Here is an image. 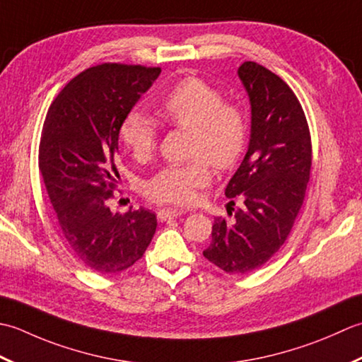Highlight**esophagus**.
<instances>
[{
    "label": "esophagus",
    "instance_id": "esophagus-1",
    "mask_svg": "<svg viewBox=\"0 0 362 362\" xmlns=\"http://www.w3.org/2000/svg\"><path fill=\"white\" fill-rule=\"evenodd\" d=\"M184 211L182 209H173V208H167V209H159L158 211V218L160 222H165V220H170L181 216Z\"/></svg>",
    "mask_w": 362,
    "mask_h": 362
}]
</instances>
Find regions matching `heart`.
<instances>
[{"label":"heart","mask_w":362,"mask_h":362,"mask_svg":"<svg viewBox=\"0 0 362 362\" xmlns=\"http://www.w3.org/2000/svg\"><path fill=\"white\" fill-rule=\"evenodd\" d=\"M168 123L190 131L189 156L184 164L162 167L145 184V195L160 204L189 206L198 190L211 181V164L218 170L235 165L247 144L243 110L204 79L189 76L172 87L160 103ZM119 134L137 160L150 159L158 146V129L148 115L131 109L123 117Z\"/></svg>","instance_id":"obj_1"}]
</instances>
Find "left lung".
I'll use <instances>...</instances> for the list:
<instances>
[{"label":"left lung","instance_id":"left-lung-1","mask_svg":"<svg viewBox=\"0 0 362 362\" xmlns=\"http://www.w3.org/2000/svg\"><path fill=\"white\" fill-rule=\"evenodd\" d=\"M252 103V139L225 195L234 206L216 217L203 256L226 274H248L267 262L289 235L303 206L313 165L305 110L284 81L247 61L239 70Z\"/></svg>","mask_w":362,"mask_h":362}]
</instances>
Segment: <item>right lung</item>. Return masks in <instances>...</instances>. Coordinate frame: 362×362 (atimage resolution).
Returning a JSON list of instances; mask_svg holds the SVG:
<instances>
[{"label": "right lung", "mask_w": 362, "mask_h": 362, "mask_svg": "<svg viewBox=\"0 0 362 362\" xmlns=\"http://www.w3.org/2000/svg\"><path fill=\"white\" fill-rule=\"evenodd\" d=\"M159 67L101 64L73 78L48 109L39 170L70 253L98 274H119L144 256L156 214H112L123 117L159 76Z\"/></svg>", "instance_id": "1"}]
</instances>
